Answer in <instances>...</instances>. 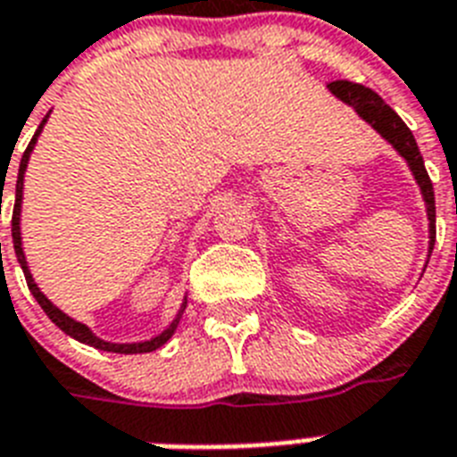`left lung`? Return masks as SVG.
<instances>
[{
	"mask_svg": "<svg viewBox=\"0 0 457 457\" xmlns=\"http://www.w3.org/2000/svg\"><path fill=\"white\" fill-rule=\"evenodd\" d=\"M328 91H331L336 98H340L343 103L352 105L357 110V114L361 120L369 121L373 129H376L385 140H387L392 147H395L399 154H402L406 162H409L411 170H413L415 183L420 185L422 199H425V206H428V218H429V253L434 248V222H436V209H434V187L432 180L428 176V169H425V162H422V154L418 150V143H415L413 133L399 114L392 110V107L385 103L376 91L361 87V84H354V81L337 79L328 84Z\"/></svg>",
	"mask_w": 457,
	"mask_h": 457,
	"instance_id": "1",
	"label": "left lung"
}]
</instances>
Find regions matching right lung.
<instances>
[{
    "mask_svg": "<svg viewBox=\"0 0 457 457\" xmlns=\"http://www.w3.org/2000/svg\"><path fill=\"white\" fill-rule=\"evenodd\" d=\"M46 120H48V114L44 117L42 124H39L37 133L32 136V140H29L28 150L23 152V159H21V169H18V180H16V206H13V218H11V237H13V248H16L18 262H21V267H23V274H25V281H28L29 293H32L37 303L42 305V310L46 312V317L51 319V321H54V324L58 326L61 331H65L70 337L79 340V343H87V345H91V347H96V350H103V352H117V354H143V352H154L157 347H162V345H164L166 340L173 336V333H176L178 321H180V317H183L187 300H185L183 305H180V312H178L176 319L170 321L169 328L159 333L157 337L145 340V343H107V340H100L98 336H94L87 324L74 321L72 317H68L65 312H61V310H58V307H55L54 303H51V300H48L42 291H39V287H37L35 279H32V274H29L28 261H25V253H23V241H21V202H23V178H25V169H28L29 154H32V150H35V143H37V138H39V133H42Z\"/></svg>",
    "mask_w": 457,
    "mask_h": 457,
    "instance_id": "1",
    "label": "right lung"
}]
</instances>
